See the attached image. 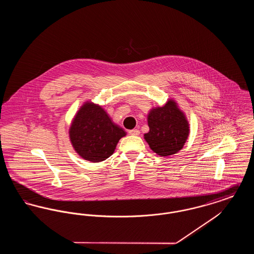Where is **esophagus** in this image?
<instances>
[{
	"label": "esophagus",
	"mask_w": 254,
	"mask_h": 254,
	"mask_svg": "<svg viewBox=\"0 0 254 254\" xmlns=\"http://www.w3.org/2000/svg\"><path fill=\"white\" fill-rule=\"evenodd\" d=\"M128 134L129 135H139L140 131H139V129H131L128 131Z\"/></svg>",
	"instance_id": "34e87169"
}]
</instances>
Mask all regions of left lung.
Wrapping results in <instances>:
<instances>
[{
    "instance_id": "1",
    "label": "left lung",
    "mask_w": 254,
    "mask_h": 254,
    "mask_svg": "<svg viewBox=\"0 0 254 254\" xmlns=\"http://www.w3.org/2000/svg\"><path fill=\"white\" fill-rule=\"evenodd\" d=\"M147 124L149 131L145 134V141L160 156L175 154L188 139V121L176 103L171 100L162 108L151 109Z\"/></svg>"
}]
</instances>
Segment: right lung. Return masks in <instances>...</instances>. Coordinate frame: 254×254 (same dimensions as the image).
Here are the masks:
<instances>
[{"label": "right lung", "instance_id": "obj_1", "mask_svg": "<svg viewBox=\"0 0 254 254\" xmlns=\"http://www.w3.org/2000/svg\"><path fill=\"white\" fill-rule=\"evenodd\" d=\"M126 134L104 109L92 103H86L79 110L69 130L77 153L94 163L111 156L117 143Z\"/></svg>", "mask_w": 254, "mask_h": 254}]
</instances>
